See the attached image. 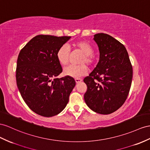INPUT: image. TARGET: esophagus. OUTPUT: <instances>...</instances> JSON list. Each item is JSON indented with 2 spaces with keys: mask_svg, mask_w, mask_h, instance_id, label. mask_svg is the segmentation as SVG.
<instances>
[{
  "mask_svg": "<svg viewBox=\"0 0 150 150\" xmlns=\"http://www.w3.org/2000/svg\"><path fill=\"white\" fill-rule=\"evenodd\" d=\"M75 82L76 83H80V82H82V79H75Z\"/></svg>",
  "mask_w": 150,
  "mask_h": 150,
  "instance_id": "esophagus-1",
  "label": "esophagus"
}]
</instances>
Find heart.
<instances>
[{"label": "heart", "mask_w": 150, "mask_h": 150, "mask_svg": "<svg viewBox=\"0 0 150 150\" xmlns=\"http://www.w3.org/2000/svg\"><path fill=\"white\" fill-rule=\"evenodd\" d=\"M74 47L76 51L81 52L83 56L79 61L80 65L77 66H69L64 68L63 74L66 76L74 78H78L86 75L88 68L86 64L92 66L94 63L93 56V48L85 41H79L74 44ZM70 49L67 45H63L59 48L56 54L57 61L62 66H66L70 59Z\"/></svg>", "instance_id": "b5f03b06"}]
</instances>
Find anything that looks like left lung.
Here are the masks:
<instances>
[{
    "label": "left lung",
    "mask_w": 150,
    "mask_h": 150,
    "mask_svg": "<svg viewBox=\"0 0 150 150\" xmlns=\"http://www.w3.org/2000/svg\"><path fill=\"white\" fill-rule=\"evenodd\" d=\"M99 60L94 70L83 79L87 87L86 105L94 112L108 115L123 105L132 79V67L125 46L106 33L94 35Z\"/></svg>",
    "instance_id": "left-lung-1"
}]
</instances>
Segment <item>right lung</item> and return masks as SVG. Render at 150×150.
<instances>
[{"instance_id": "obj_1", "label": "right lung", "mask_w": 150, "mask_h": 150, "mask_svg": "<svg viewBox=\"0 0 150 150\" xmlns=\"http://www.w3.org/2000/svg\"><path fill=\"white\" fill-rule=\"evenodd\" d=\"M71 37L39 35L32 38L18 55L16 83L21 97L35 113L45 117L62 112L75 86L74 78H57L62 68L56 54Z\"/></svg>"}]
</instances>
